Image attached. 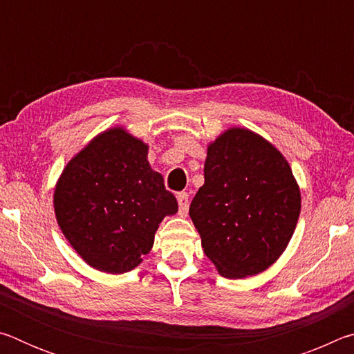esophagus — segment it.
<instances>
[{"mask_svg": "<svg viewBox=\"0 0 354 354\" xmlns=\"http://www.w3.org/2000/svg\"><path fill=\"white\" fill-rule=\"evenodd\" d=\"M176 200H178V206H179V212L181 215H185L189 211V194L187 192H179L176 195Z\"/></svg>", "mask_w": 354, "mask_h": 354, "instance_id": "1", "label": "esophagus"}]
</instances>
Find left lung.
I'll return each mask as SVG.
<instances>
[{
    "mask_svg": "<svg viewBox=\"0 0 354 354\" xmlns=\"http://www.w3.org/2000/svg\"><path fill=\"white\" fill-rule=\"evenodd\" d=\"M301 209L290 165L272 143L231 128L207 148L205 184L190 203V218L205 254L221 277L266 270L283 254Z\"/></svg>",
    "mask_w": 354,
    "mask_h": 354,
    "instance_id": "obj_1",
    "label": "left lung"
}]
</instances>
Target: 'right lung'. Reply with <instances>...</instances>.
Instances as JSON below:
<instances>
[{
  "instance_id": "obj_1",
  "label": "right lung",
  "mask_w": 354,
  "mask_h": 354,
  "mask_svg": "<svg viewBox=\"0 0 354 354\" xmlns=\"http://www.w3.org/2000/svg\"><path fill=\"white\" fill-rule=\"evenodd\" d=\"M148 145L112 128L95 137L65 167L55 190L64 236L88 266L106 273L136 268L154 243L175 195L147 159Z\"/></svg>"
}]
</instances>
